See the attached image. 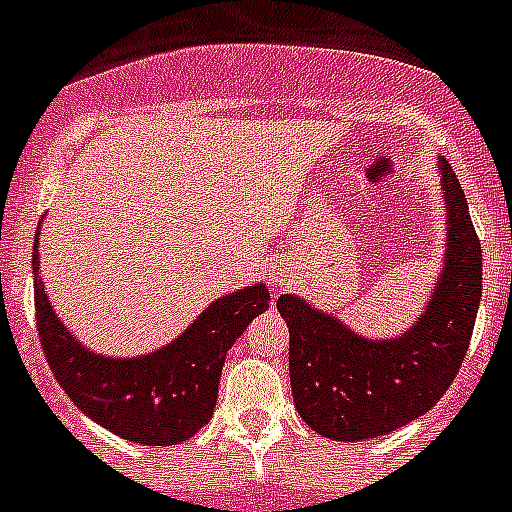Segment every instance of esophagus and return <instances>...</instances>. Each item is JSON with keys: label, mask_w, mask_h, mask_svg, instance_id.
Segmentation results:
<instances>
[{"label": "esophagus", "mask_w": 512, "mask_h": 512, "mask_svg": "<svg viewBox=\"0 0 512 512\" xmlns=\"http://www.w3.org/2000/svg\"><path fill=\"white\" fill-rule=\"evenodd\" d=\"M274 282H277V284H282V277H274Z\"/></svg>", "instance_id": "obj_1"}]
</instances>
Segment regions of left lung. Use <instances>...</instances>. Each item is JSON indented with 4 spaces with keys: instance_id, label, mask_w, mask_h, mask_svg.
Masks as SVG:
<instances>
[{
    "instance_id": "8db88e82",
    "label": "left lung",
    "mask_w": 512,
    "mask_h": 512,
    "mask_svg": "<svg viewBox=\"0 0 512 512\" xmlns=\"http://www.w3.org/2000/svg\"><path fill=\"white\" fill-rule=\"evenodd\" d=\"M438 169L449 225L446 261L431 302L408 333L372 341L300 297L277 300L289 328L295 408L330 441L387 436L425 415L467 356L482 300V243L454 169L446 161Z\"/></svg>"
}]
</instances>
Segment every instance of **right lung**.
<instances>
[{
  "mask_svg": "<svg viewBox=\"0 0 512 512\" xmlns=\"http://www.w3.org/2000/svg\"><path fill=\"white\" fill-rule=\"evenodd\" d=\"M38 269L35 238L33 271ZM266 307L269 289L253 284L212 302L169 346L135 359H110L63 328L43 282L35 279V320L53 377L94 423L146 446L187 441L212 418L225 354Z\"/></svg>",
  "mask_w": 512,
  "mask_h": 512,
  "instance_id": "right-lung-1",
  "label": "right lung"
}]
</instances>
